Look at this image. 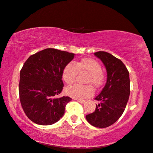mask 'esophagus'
<instances>
[{
	"label": "esophagus",
	"instance_id": "esophagus-1",
	"mask_svg": "<svg viewBox=\"0 0 153 153\" xmlns=\"http://www.w3.org/2000/svg\"><path fill=\"white\" fill-rule=\"evenodd\" d=\"M76 100H77L78 102H79L80 103H84V100H82V99H75Z\"/></svg>",
	"mask_w": 153,
	"mask_h": 153
}]
</instances>
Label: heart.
I'll list each match as a JSON object with an SVG mask.
<instances>
[{
	"instance_id": "1",
	"label": "heart",
	"mask_w": 153,
	"mask_h": 153,
	"mask_svg": "<svg viewBox=\"0 0 153 153\" xmlns=\"http://www.w3.org/2000/svg\"><path fill=\"white\" fill-rule=\"evenodd\" d=\"M77 73H85L86 85H74L68 87L66 93L77 99H85L94 93V88H98L103 85L105 79V74L101 70L100 63L91 58H84L74 63L69 62L62 69V77L65 83L71 85L76 82Z\"/></svg>"
}]
</instances>
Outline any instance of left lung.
I'll list each match as a JSON object with an SVG mask.
<instances>
[{
	"label": "left lung",
	"mask_w": 153,
	"mask_h": 153,
	"mask_svg": "<svg viewBox=\"0 0 153 153\" xmlns=\"http://www.w3.org/2000/svg\"><path fill=\"white\" fill-rule=\"evenodd\" d=\"M100 59L108 73L107 82L94 99L99 101L93 113L86 116L90 124L98 128L113 125L124 112L130 94L129 73L124 63L110 53L99 51Z\"/></svg>",
	"instance_id": "1"
}]
</instances>
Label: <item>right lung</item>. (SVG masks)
Here are the masks:
<instances>
[{"label": "right lung", "mask_w": 153, "mask_h": 153, "mask_svg": "<svg viewBox=\"0 0 153 153\" xmlns=\"http://www.w3.org/2000/svg\"><path fill=\"white\" fill-rule=\"evenodd\" d=\"M74 54L47 48L31 55L20 71L19 95L27 117L36 124L50 125L62 117L69 97L55 98L63 88L62 72Z\"/></svg>", "instance_id": "right-lung-1"}]
</instances>
